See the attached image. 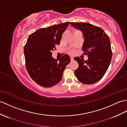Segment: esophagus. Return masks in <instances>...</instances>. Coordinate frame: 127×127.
I'll return each instance as SVG.
<instances>
[{
    "label": "esophagus",
    "mask_w": 127,
    "mask_h": 127,
    "mask_svg": "<svg viewBox=\"0 0 127 127\" xmlns=\"http://www.w3.org/2000/svg\"><path fill=\"white\" fill-rule=\"evenodd\" d=\"M70 60H71V61H73V57H70Z\"/></svg>",
    "instance_id": "obj_1"
}]
</instances>
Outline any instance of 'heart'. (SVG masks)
I'll use <instances>...</instances> for the list:
<instances>
[{
	"mask_svg": "<svg viewBox=\"0 0 127 127\" xmlns=\"http://www.w3.org/2000/svg\"><path fill=\"white\" fill-rule=\"evenodd\" d=\"M75 31H78V30H76V31H75ZM69 53L70 54H73L75 53V50H71V51L69 52Z\"/></svg>",
	"mask_w": 127,
	"mask_h": 127,
	"instance_id": "heart-1",
	"label": "heart"
}]
</instances>
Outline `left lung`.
<instances>
[{
  "label": "left lung",
  "mask_w": 127,
  "mask_h": 127,
  "mask_svg": "<svg viewBox=\"0 0 127 127\" xmlns=\"http://www.w3.org/2000/svg\"><path fill=\"white\" fill-rule=\"evenodd\" d=\"M75 28L83 33L84 42L82 46L83 55L88 60L76 57L78 63L75 73L78 80L85 84H91L99 81L109 66L112 57L109 37L101 28L88 23L70 22Z\"/></svg>",
  "instance_id": "left-lung-1"
}]
</instances>
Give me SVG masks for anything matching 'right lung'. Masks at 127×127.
Wrapping results in <instances>:
<instances>
[{
  "label": "right lung",
  "instance_id": "1",
  "mask_svg": "<svg viewBox=\"0 0 127 127\" xmlns=\"http://www.w3.org/2000/svg\"><path fill=\"white\" fill-rule=\"evenodd\" d=\"M69 23L38 29L29 36L24 49L26 68L31 78L40 86L48 88L58 83L70 62L69 56L66 54L59 60L52 57V51L60 44L62 36Z\"/></svg>",
  "mask_w": 127,
  "mask_h": 127
}]
</instances>
